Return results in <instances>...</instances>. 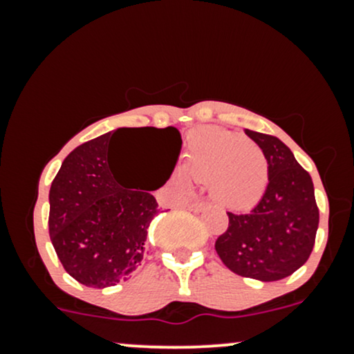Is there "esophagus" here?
Wrapping results in <instances>:
<instances>
[{"instance_id":"34e87169","label":"esophagus","mask_w":354,"mask_h":354,"mask_svg":"<svg viewBox=\"0 0 354 354\" xmlns=\"http://www.w3.org/2000/svg\"><path fill=\"white\" fill-rule=\"evenodd\" d=\"M206 203H203V201H194V203H191V205H188V209L189 211H193V213H201L203 209L206 208Z\"/></svg>"}]
</instances>
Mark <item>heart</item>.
Returning a JSON list of instances; mask_svg holds the SVG:
<instances>
[{"instance_id":"obj_1","label":"heart","mask_w":354,"mask_h":354,"mask_svg":"<svg viewBox=\"0 0 354 354\" xmlns=\"http://www.w3.org/2000/svg\"><path fill=\"white\" fill-rule=\"evenodd\" d=\"M178 180L183 188H189V180L208 183L209 196L219 206L248 211L265 196L270 163L253 141L209 126L189 135Z\"/></svg>"}]
</instances>
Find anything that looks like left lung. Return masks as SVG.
Returning <instances> with one entry per match:
<instances>
[{"label": "left lung", "mask_w": 354, "mask_h": 354, "mask_svg": "<svg viewBox=\"0 0 354 354\" xmlns=\"http://www.w3.org/2000/svg\"><path fill=\"white\" fill-rule=\"evenodd\" d=\"M245 133L265 153L270 185L250 213H228V230L214 248L233 273L278 281L299 270L315 246L319 223L315 186L281 140L251 129Z\"/></svg>", "instance_id": "obj_1"}]
</instances>
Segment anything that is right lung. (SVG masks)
<instances>
[{
	"label": "right lung",
	"mask_w": 354,
	"mask_h": 354,
	"mask_svg": "<svg viewBox=\"0 0 354 354\" xmlns=\"http://www.w3.org/2000/svg\"><path fill=\"white\" fill-rule=\"evenodd\" d=\"M126 129L151 136L164 153L169 171L163 186L183 145L174 126L118 128L80 145L50 188L51 243L68 274L89 288L115 286L141 266L149 223L160 213L151 193L124 189L112 171V136Z\"/></svg>",
	"instance_id": "right-lung-1"
}]
</instances>
